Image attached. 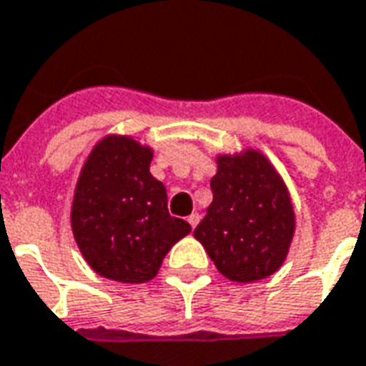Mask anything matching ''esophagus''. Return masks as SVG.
Instances as JSON below:
<instances>
[{
	"mask_svg": "<svg viewBox=\"0 0 366 366\" xmlns=\"http://www.w3.org/2000/svg\"><path fill=\"white\" fill-rule=\"evenodd\" d=\"M188 223L192 224V229H196L197 223H199V215H197V213H192L190 217H188Z\"/></svg>",
	"mask_w": 366,
	"mask_h": 366,
	"instance_id": "esophagus-1",
	"label": "esophagus"
}]
</instances>
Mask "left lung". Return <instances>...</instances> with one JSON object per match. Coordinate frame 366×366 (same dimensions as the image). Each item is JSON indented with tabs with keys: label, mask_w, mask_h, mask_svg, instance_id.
<instances>
[{
	"label": "left lung",
	"mask_w": 366,
	"mask_h": 366,
	"mask_svg": "<svg viewBox=\"0 0 366 366\" xmlns=\"http://www.w3.org/2000/svg\"><path fill=\"white\" fill-rule=\"evenodd\" d=\"M213 202L194 237L227 280L254 283L277 272L295 237V207L285 180L258 149L215 157Z\"/></svg>",
	"instance_id": "obj_1"
}]
</instances>
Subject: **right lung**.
Masks as SVG:
<instances>
[{
    "instance_id": "right-lung-1",
    "label": "right lung",
    "mask_w": 366,
    "mask_h": 366,
    "mask_svg": "<svg viewBox=\"0 0 366 366\" xmlns=\"http://www.w3.org/2000/svg\"><path fill=\"white\" fill-rule=\"evenodd\" d=\"M153 149L132 135L94 143L73 190L71 231L94 273L118 283H147L164 256L192 231L170 217L167 188L149 172Z\"/></svg>"
}]
</instances>
